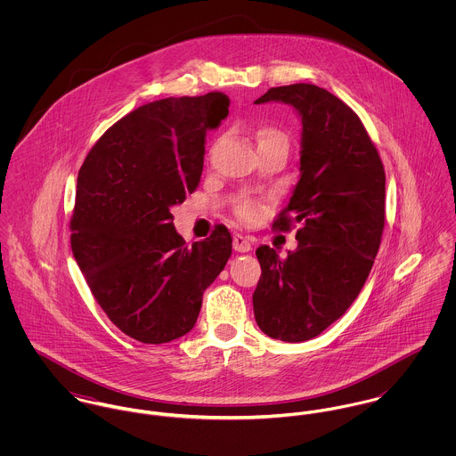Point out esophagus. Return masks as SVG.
I'll return each mask as SVG.
<instances>
[{"label":"esophagus","mask_w":456,"mask_h":456,"mask_svg":"<svg viewBox=\"0 0 456 456\" xmlns=\"http://www.w3.org/2000/svg\"><path fill=\"white\" fill-rule=\"evenodd\" d=\"M233 249H235L237 253H249V251L253 249L249 237H246V235H242V233H235V235H233Z\"/></svg>","instance_id":"34e87169"}]
</instances>
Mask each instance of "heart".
<instances>
[{"label":"heart","mask_w":456,"mask_h":456,"mask_svg":"<svg viewBox=\"0 0 456 456\" xmlns=\"http://www.w3.org/2000/svg\"><path fill=\"white\" fill-rule=\"evenodd\" d=\"M270 138H281V140H284V136H282V133H279L277 130H272V128H265V130H261L258 133V142H263V140H270ZM240 216L242 217H249L251 214H253V208H251V205H248V203H244L242 207H240Z\"/></svg>","instance_id":"1"}]
</instances>
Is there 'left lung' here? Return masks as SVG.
Here are the masks:
<instances>
[{
    "mask_svg": "<svg viewBox=\"0 0 456 456\" xmlns=\"http://www.w3.org/2000/svg\"><path fill=\"white\" fill-rule=\"evenodd\" d=\"M291 105L302 119L300 179L273 228L297 232L284 260L260 246L253 295L263 333L304 342L337 322L362 291L385 228V168L360 118L314 84L268 89L255 103Z\"/></svg>",
    "mask_w": 456,
    "mask_h": 456,
    "instance_id": "8db88e82",
    "label": "left lung"
}]
</instances>
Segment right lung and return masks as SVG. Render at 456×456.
Wrapping results in <instances>:
<instances>
[{"mask_svg": "<svg viewBox=\"0 0 456 456\" xmlns=\"http://www.w3.org/2000/svg\"><path fill=\"white\" fill-rule=\"evenodd\" d=\"M228 107L219 91L142 105L102 134L78 170L73 256L109 320L143 344L186 335L232 256L226 226L188 248L170 212L198 188L205 134Z\"/></svg>", "mask_w": 456, "mask_h": 456, "instance_id": "right-lung-1", "label": "right lung"}]
</instances>
